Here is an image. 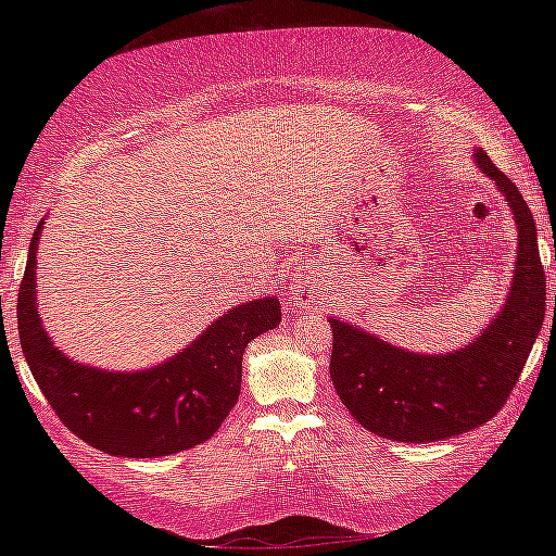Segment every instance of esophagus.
Wrapping results in <instances>:
<instances>
[{
    "label": "esophagus",
    "mask_w": 556,
    "mask_h": 556,
    "mask_svg": "<svg viewBox=\"0 0 556 556\" xmlns=\"http://www.w3.org/2000/svg\"><path fill=\"white\" fill-rule=\"evenodd\" d=\"M291 294H294L299 304H312V301L321 294V287H318V281L314 277H301L294 289H291Z\"/></svg>",
    "instance_id": "34e87169"
}]
</instances>
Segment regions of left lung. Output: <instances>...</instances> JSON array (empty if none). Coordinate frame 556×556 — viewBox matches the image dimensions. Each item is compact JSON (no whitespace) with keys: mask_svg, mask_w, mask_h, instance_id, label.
Instances as JSON below:
<instances>
[{"mask_svg":"<svg viewBox=\"0 0 556 556\" xmlns=\"http://www.w3.org/2000/svg\"><path fill=\"white\" fill-rule=\"evenodd\" d=\"M476 164L505 193L517 223L513 289L481 338L446 355H419L328 318L333 388L355 421L378 437L429 444L485 425L510 397L542 331L547 279L532 211L483 149H476Z\"/></svg>","mask_w":556,"mask_h":556,"instance_id":"1","label":"left lung"}]
</instances>
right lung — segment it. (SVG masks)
Listing matches in <instances>:
<instances>
[{
  "label": "right lung",
  "instance_id": "obj_1",
  "mask_svg": "<svg viewBox=\"0 0 556 556\" xmlns=\"http://www.w3.org/2000/svg\"><path fill=\"white\" fill-rule=\"evenodd\" d=\"M36 228L18 285L16 326L36 384L68 431L110 456L154 458L208 441L240 394L242 353L277 328L279 299L235 306L184 353L144 372H105L65 357L36 312Z\"/></svg>",
  "mask_w": 556,
  "mask_h": 556
}]
</instances>
